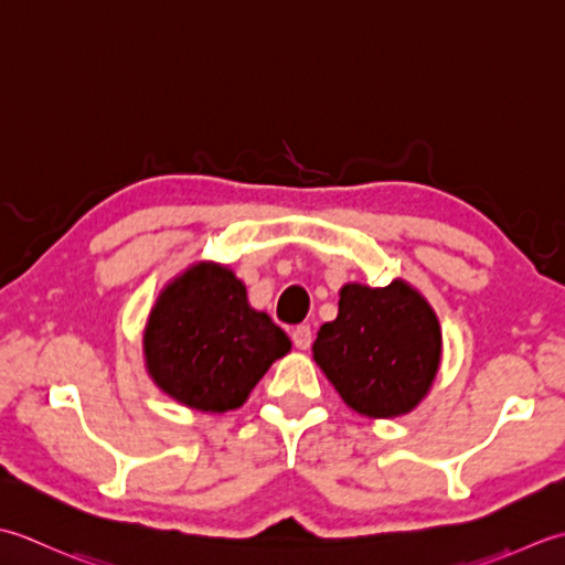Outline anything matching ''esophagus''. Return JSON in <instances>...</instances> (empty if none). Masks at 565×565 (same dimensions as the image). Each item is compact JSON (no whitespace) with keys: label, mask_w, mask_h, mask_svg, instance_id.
Listing matches in <instances>:
<instances>
[{"label":"esophagus","mask_w":565,"mask_h":565,"mask_svg":"<svg viewBox=\"0 0 565 565\" xmlns=\"http://www.w3.org/2000/svg\"><path fill=\"white\" fill-rule=\"evenodd\" d=\"M292 343L299 351H307L309 347H312V329H309L307 324H299L292 331Z\"/></svg>","instance_id":"esophagus-1"}]
</instances>
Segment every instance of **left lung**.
<instances>
[{
    "instance_id": "obj_1",
    "label": "left lung",
    "mask_w": 565,
    "mask_h": 565,
    "mask_svg": "<svg viewBox=\"0 0 565 565\" xmlns=\"http://www.w3.org/2000/svg\"><path fill=\"white\" fill-rule=\"evenodd\" d=\"M312 353L351 409L393 419L427 397L441 363V327L405 280L349 282L339 292L337 319L317 331Z\"/></svg>"
}]
</instances>
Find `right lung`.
Instances as JSON below:
<instances>
[{"label": "right lung", "instance_id": "right-lung-1", "mask_svg": "<svg viewBox=\"0 0 565 565\" xmlns=\"http://www.w3.org/2000/svg\"><path fill=\"white\" fill-rule=\"evenodd\" d=\"M290 349L287 333L248 305L234 270L206 260L163 287L143 331L148 375L166 395L200 412L244 405Z\"/></svg>", "mask_w": 565, "mask_h": 565}]
</instances>
